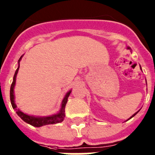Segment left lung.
Returning a JSON list of instances; mask_svg holds the SVG:
<instances>
[{
    "label": "left lung",
    "instance_id": "8db88e82",
    "mask_svg": "<svg viewBox=\"0 0 155 155\" xmlns=\"http://www.w3.org/2000/svg\"><path fill=\"white\" fill-rule=\"evenodd\" d=\"M128 49H130V47H128ZM141 70H142V69H141ZM138 112H139V111H138ZM138 112H137L136 113H134V114L133 115V116H131V117H130V119H131V118H132V117H134V116H135V115H136V114H137V113H138ZM130 119H128V120H130Z\"/></svg>",
    "mask_w": 155,
    "mask_h": 155
}]
</instances>
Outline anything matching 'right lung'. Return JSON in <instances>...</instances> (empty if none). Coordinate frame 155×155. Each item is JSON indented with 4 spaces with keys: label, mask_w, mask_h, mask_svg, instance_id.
<instances>
[{
    "label": "right lung",
    "mask_w": 155,
    "mask_h": 155,
    "mask_svg": "<svg viewBox=\"0 0 155 155\" xmlns=\"http://www.w3.org/2000/svg\"><path fill=\"white\" fill-rule=\"evenodd\" d=\"M23 57V55L20 57V59L18 60V67L17 70H16L15 75H14L13 78V81H12V84L11 85V89H10V99H11V103H12V108H13L16 111V113L18 114V116L20 117L22 120H24L25 123L30 124V125L33 126L35 127H42V126L45 125H50V124H58V123H61V122L64 120V117H65V106L66 104L68 102V97H69L70 94H71V91H68L67 94H65L64 99L62 101V103H61V110L58 113L54 115H52V116H43V117H40V116H29V115H27L25 113H22L21 110H19L18 109H17V105L15 103V94H14V87L15 85V81H16V77H17V74L18 72L19 67H20V64L19 62L21 60V57Z\"/></svg>",
    "instance_id": "add662e5"
}]
</instances>
